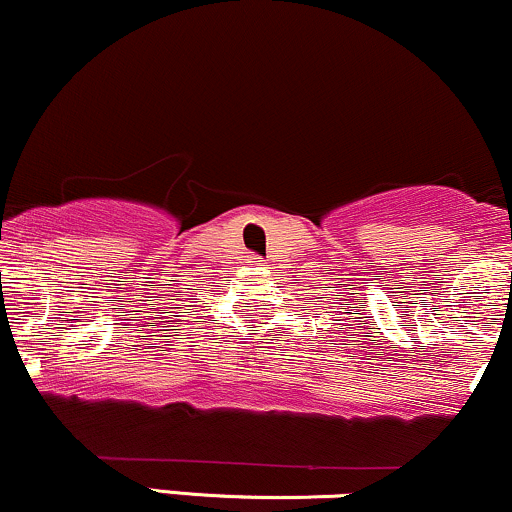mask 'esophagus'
Masks as SVG:
<instances>
[{
  "label": "esophagus",
  "mask_w": 512,
  "mask_h": 512,
  "mask_svg": "<svg viewBox=\"0 0 512 512\" xmlns=\"http://www.w3.org/2000/svg\"><path fill=\"white\" fill-rule=\"evenodd\" d=\"M255 262H262V260H260V257H255Z\"/></svg>",
  "instance_id": "obj_1"
}]
</instances>
